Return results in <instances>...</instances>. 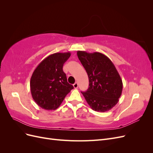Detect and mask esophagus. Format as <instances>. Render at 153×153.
I'll return each mask as SVG.
<instances>
[{
    "instance_id": "1",
    "label": "esophagus",
    "mask_w": 153,
    "mask_h": 153,
    "mask_svg": "<svg viewBox=\"0 0 153 153\" xmlns=\"http://www.w3.org/2000/svg\"><path fill=\"white\" fill-rule=\"evenodd\" d=\"M73 87H74V88H75V89H77L78 87V83H77V82H75V84H73Z\"/></svg>"
}]
</instances>
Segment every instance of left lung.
Returning <instances> with one entry per match:
<instances>
[{
  "mask_svg": "<svg viewBox=\"0 0 153 153\" xmlns=\"http://www.w3.org/2000/svg\"><path fill=\"white\" fill-rule=\"evenodd\" d=\"M78 57L89 77V87L81 92L91 106L105 112L116 105L123 91V82L111 60L100 52L77 51Z\"/></svg>",
  "mask_w": 153,
  "mask_h": 153,
  "instance_id": "obj_1",
  "label": "left lung"
}]
</instances>
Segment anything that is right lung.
Listing matches in <instances>:
<instances>
[{"instance_id": "1", "label": "right lung", "mask_w": 153, "mask_h": 153, "mask_svg": "<svg viewBox=\"0 0 153 153\" xmlns=\"http://www.w3.org/2000/svg\"><path fill=\"white\" fill-rule=\"evenodd\" d=\"M70 52L55 53L41 61L32 73L30 92L32 98L41 108L55 110L73 89L68 83L62 67Z\"/></svg>"}]
</instances>
